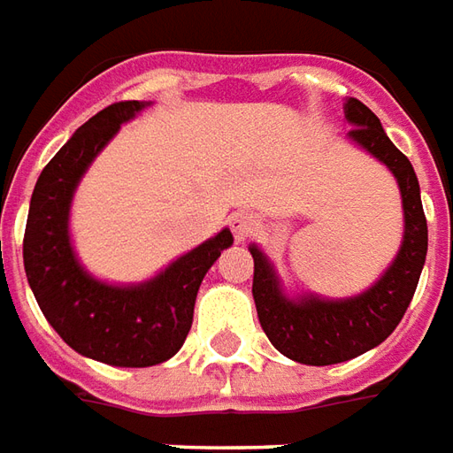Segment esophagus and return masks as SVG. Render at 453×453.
<instances>
[{"mask_svg":"<svg viewBox=\"0 0 453 453\" xmlns=\"http://www.w3.org/2000/svg\"><path fill=\"white\" fill-rule=\"evenodd\" d=\"M229 226H232L234 236H236V242H246L249 236H253V234L258 232V219L253 217V214H246V211H242V214H234L232 221H229Z\"/></svg>","mask_w":453,"mask_h":453,"instance_id":"obj_1","label":"esophagus"}]
</instances>
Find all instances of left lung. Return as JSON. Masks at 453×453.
I'll list each match as a JSON object with an SVG mask.
<instances>
[{
    "label": "left lung",
    "instance_id": "1",
    "mask_svg": "<svg viewBox=\"0 0 453 453\" xmlns=\"http://www.w3.org/2000/svg\"><path fill=\"white\" fill-rule=\"evenodd\" d=\"M344 117L354 127L346 139L395 175L405 232L397 256L383 275L364 293L339 300L288 295L271 258L256 243L249 246L253 256V303L263 332L280 354L304 365L342 364L383 344L410 307L426 258V219L412 163L388 139L380 119L364 102L346 99Z\"/></svg>",
    "mask_w": 453,
    "mask_h": 453
}]
</instances>
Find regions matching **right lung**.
Wrapping results in <instances>:
<instances>
[{"instance_id": "obj_1", "label": "right lung", "mask_w": 453, "mask_h": 453, "mask_svg": "<svg viewBox=\"0 0 453 453\" xmlns=\"http://www.w3.org/2000/svg\"><path fill=\"white\" fill-rule=\"evenodd\" d=\"M150 102H117L85 121L38 175L24 234V268L48 324L78 354L146 368L180 351L202 278L234 243L221 229L143 283H104L85 271L70 239V207L99 150Z\"/></svg>"}]
</instances>
